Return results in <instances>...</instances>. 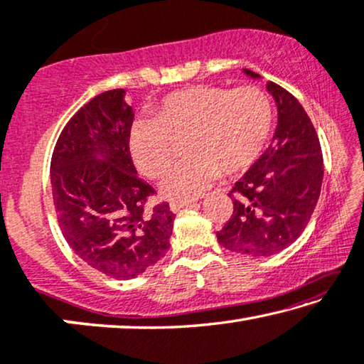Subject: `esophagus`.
<instances>
[{
  "label": "esophagus",
  "mask_w": 364,
  "mask_h": 364,
  "mask_svg": "<svg viewBox=\"0 0 364 364\" xmlns=\"http://www.w3.org/2000/svg\"><path fill=\"white\" fill-rule=\"evenodd\" d=\"M196 204V200H191V199H188V200H171L170 203V209L173 210V213H178V210L180 209H183V208H191V205H194Z\"/></svg>",
  "instance_id": "1"
}]
</instances>
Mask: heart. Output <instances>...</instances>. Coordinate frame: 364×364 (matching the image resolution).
I'll use <instances>...</instances> for the list:
<instances>
[{"mask_svg":"<svg viewBox=\"0 0 364 364\" xmlns=\"http://www.w3.org/2000/svg\"><path fill=\"white\" fill-rule=\"evenodd\" d=\"M273 129V105L258 86L227 90L196 85L170 93L156 106L151 121L130 130L134 164L151 180L166 176L176 164L175 142H186L191 156L166 178L168 198L199 196L222 175H238L267 149Z\"/></svg>","mask_w":364,"mask_h":364,"instance_id":"heart-1","label":"heart"}]
</instances>
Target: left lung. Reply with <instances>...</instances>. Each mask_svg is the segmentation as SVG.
Here are the masks:
<instances>
[{"mask_svg":"<svg viewBox=\"0 0 364 364\" xmlns=\"http://www.w3.org/2000/svg\"><path fill=\"white\" fill-rule=\"evenodd\" d=\"M267 88L278 106L273 142L230 189L234 214L217 232L227 250L255 258L279 253L299 238L323 180L321 142L307 112L279 85L269 81Z\"/></svg>","mask_w":364,"mask_h":364,"instance_id":"1","label":"left lung"}]
</instances>
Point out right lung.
Masks as SVG:
<instances>
[{"mask_svg": "<svg viewBox=\"0 0 364 364\" xmlns=\"http://www.w3.org/2000/svg\"><path fill=\"white\" fill-rule=\"evenodd\" d=\"M132 122L124 90L95 96L63 127L50 164L65 240L86 264L116 279L135 278L165 257L175 219L165 200L147 208L156 191L130 156Z\"/></svg>", "mask_w": 364, "mask_h": 364, "instance_id": "obj_1", "label": "right lung"}]
</instances>
